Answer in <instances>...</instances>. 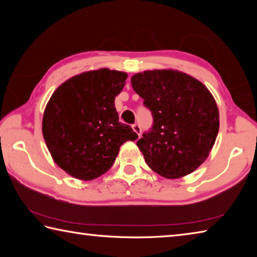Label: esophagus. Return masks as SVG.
I'll return each mask as SVG.
<instances>
[{
    "label": "esophagus",
    "instance_id": "obj_1",
    "mask_svg": "<svg viewBox=\"0 0 257 257\" xmlns=\"http://www.w3.org/2000/svg\"><path fill=\"white\" fill-rule=\"evenodd\" d=\"M133 130L135 133H136L138 136H141V132H142V129H141V127H139L138 124H134L133 125Z\"/></svg>",
    "mask_w": 257,
    "mask_h": 257
}]
</instances>
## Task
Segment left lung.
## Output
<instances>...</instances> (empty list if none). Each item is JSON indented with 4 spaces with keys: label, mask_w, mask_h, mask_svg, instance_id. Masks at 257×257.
Wrapping results in <instances>:
<instances>
[{
    "label": "left lung",
    "mask_w": 257,
    "mask_h": 257,
    "mask_svg": "<svg viewBox=\"0 0 257 257\" xmlns=\"http://www.w3.org/2000/svg\"><path fill=\"white\" fill-rule=\"evenodd\" d=\"M154 123L137 142L149 167L167 179L194 172L210 155L219 133L220 115L207 87L175 69H156L132 77Z\"/></svg>",
    "instance_id": "8db88e82"
}]
</instances>
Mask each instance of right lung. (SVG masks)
Segmentation results:
<instances>
[{
	"mask_svg": "<svg viewBox=\"0 0 257 257\" xmlns=\"http://www.w3.org/2000/svg\"><path fill=\"white\" fill-rule=\"evenodd\" d=\"M128 75L102 68L69 78L52 94L42 132L54 162L76 179L89 181L112 167L120 146L136 141L132 127L119 122L114 99Z\"/></svg>",
	"mask_w": 257,
	"mask_h": 257,
	"instance_id": "obj_1",
	"label": "right lung"
}]
</instances>
